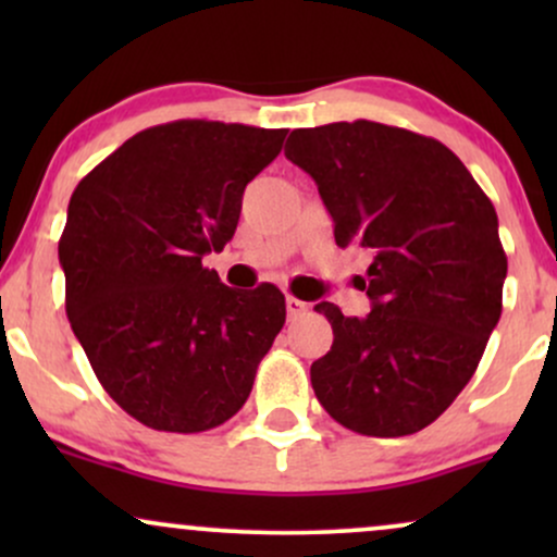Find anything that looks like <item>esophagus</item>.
Returning a JSON list of instances; mask_svg holds the SVG:
<instances>
[{
	"instance_id": "obj_1",
	"label": "esophagus",
	"mask_w": 557,
	"mask_h": 557,
	"mask_svg": "<svg viewBox=\"0 0 557 557\" xmlns=\"http://www.w3.org/2000/svg\"><path fill=\"white\" fill-rule=\"evenodd\" d=\"M285 309H287V319H298V317H304L306 311H309V304H306V300L287 296L285 298Z\"/></svg>"
}]
</instances>
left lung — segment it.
<instances>
[{"label": "left lung", "instance_id": "8db88e82", "mask_svg": "<svg viewBox=\"0 0 557 557\" xmlns=\"http://www.w3.org/2000/svg\"><path fill=\"white\" fill-rule=\"evenodd\" d=\"M285 157L314 177L337 246L372 253L367 317L314 306L335 335L311 363L319 403L369 437L424 430L469 385L500 319L495 207L440 140L372 120L298 127Z\"/></svg>", "mask_w": 557, "mask_h": 557}]
</instances>
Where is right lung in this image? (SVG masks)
<instances>
[{
    "instance_id": "right-lung-1",
    "label": "right lung",
    "mask_w": 557,
    "mask_h": 557,
    "mask_svg": "<svg viewBox=\"0 0 557 557\" xmlns=\"http://www.w3.org/2000/svg\"><path fill=\"white\" fill-rule=\"evenodd\" d=\"M285 127L175 120L88 172L60 238L65 309L110 398L159 432H207L240 411L285 324V296L222 285L201 259L238 227L246 185Z\"/></svg>"
}]
</instances>
